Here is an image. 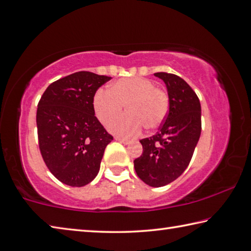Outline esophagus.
<instances>
[{
    "mask_svg": "<svg viewBox=\"0 0 251 251\" xmlns=\"http://www.w3.org/2000/svg\"><path fill=\"white\" fill-rule=\"evenodd\" d=\"M115 139H116V141H118V142H121L122 144H124V145H127V144H129V143H130V142L128 141V139H126V138H122V137H120V136H116Z\"/></svg>",
    "mask_w": 251,
    "mask_h": 251,
    "instance_id": "esophagus-1",
    "label": "esophagus"
}]
</instances>
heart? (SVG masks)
<instances>
[{"label":"heart","instance_id":"obj_1","mask_svg":"<svg viewBox=\"0 0 251 251\" xmlns=\"http://www.w3.org/2000/svg\"><path fill=\"white\" fill-rule=\"evenodd\" d=\"M124 105L128 113L109 123V129L126 138L135 137L144 127L156 129L165 121L169 109L167 93L144 77L122 78L109 87L100 90L93 99L95 114L103 124L122 112Z\"/></svg>","mask_w":251,"mask_h":251}]
</instances>
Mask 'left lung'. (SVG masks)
<instances>
[{"label":"left lung","instance_id":"left-lung-1","mask_svg":"<svg viewBox=\"0 0 251 251\" xmlns=\"http://www.w3.org/2000/svg\"><path fill=\"white\" fill-rule=\"evenodd\" d=\"M166 84L169 110L157 134L141 139L143 154L134 160L137 176L151 187L177 179L188 166L201 133L198 96L179 76L155 73Z\"/></svg>","mask_w":251,"mask_h":251}]
</instances>
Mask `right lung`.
I'll return each mask as SVG.
<instances>
[{
  "mask_svg": "<svg viewBox=\"0 0 251 251\" xmlns=\"http://www.w3.org/2000/svg\"><path fill=\"white\" fill-rule=\"evenodd\" d=\"M110 78L76 72L55 80L41 97L36 112L40 151L50 172L63 184L82 187L99 174L113 136L96 118L93 99Z\"/></svg>",
  "mask_w": 251,
  "mask_h": 251,
  "instance_id": "add662e5",
  "label": "right lung"
}]
</instances>
